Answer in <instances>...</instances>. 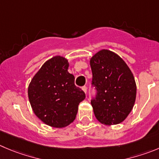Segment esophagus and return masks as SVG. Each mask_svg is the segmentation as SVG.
<instances>
[{
	"mask_svg": "<svg viewBox=\"0 0 159 159\" xmlns=\"http://www.w3.org/2000/svg\"><path fill=\"white\" fill-rule=\"evenodd\" d=\"M82 90L84 92V93H87V90H88V89H87V86H83L82 87Z\"/></svg>",
	"mask_w": 159,
	"mask_h": 159,
	"instance_id": "34e87169",
	"label": "esophagus"
}]
</instances>
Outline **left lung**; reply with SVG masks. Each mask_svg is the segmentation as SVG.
I'll list each match as a JSON object with an SVG mask.
<instances>
[{
	"label": "left lung",
	"instance_id": "8db88e82",
	"mask_svg": "<svg viewBox=\"0 0 159 159\" xmlns=\"http://www.w3.org/2000/svg\"><path fill=\"white\" fill-rule=\"evenodd\" d=\"M92 84L96 96L91 100L94 115L100 123L122 122L134 106L136 84L133 73L118 55L102 49L90 59Z\"/></svg>",
	"mask_w": 159,
	"mask_h": 159
}]
</instances>
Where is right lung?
I'll return each instance as SVG.
<instances>
[{"label": "right lung", "instance_id": "add662e5", "mask_svg": "<svg viewBox=\"0 0 159 159\" xmlns=\"http://www.w3.org/2000/svg\"><path fill=\"white\" fill-rule=\"evenodd\" d=\"M66 58L56 56L47 60L31 80L28 97L35 115L44 124L63 128L75 121L78 105L85 94L75 84L67 71Z\"/></svg>", "mask_w": 159, "mask_h": 159}]
</instances>
